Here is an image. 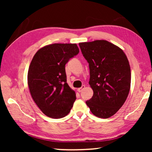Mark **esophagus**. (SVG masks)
<instances>
[{"label": "esophagus", "mask_w": 152, "mask_h": 152, "mask_svg": "<svg viewBox=\"0 0 152 152\" xmlns=\"http://www.w3.org/2000/svg\"><path fill=\"white\" fill-rule=\"evenodd\" d=\"M84 88H85V86H84V85L82 86V87H80V88H78V91L79 92H82V91H83V90L84 89Z\"/></svg>", "instance_id": "1"}]
</instances>
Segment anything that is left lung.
Here are the masks:
<instances>
[{
	"instance_id": "1",
	"label": "left lung",
	"mask_w": 152,
	"mask_h": 152,
	"mask_svg": "<svg viewBox=\"0 0 152 152\" xmlns=\"http://www.w3.org/2000/svg\"><path fill=\"white\" fill-rule=\"evenodd\" d=\"M88 61L89 84L94 94L86 101L92 114L107 119L124 104L129 92L131 69L121 49L106 40L80 43Z\"/></svg>"
}]
</instances>
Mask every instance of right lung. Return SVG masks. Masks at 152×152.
<instances>
[{
  "mask_svg": "<svg viewBox=\"0 0 152 152\" xmlns=\"http://www.w3.org/2000/svg\"><path fill=\"white\" fill-rule=\"evenodd\" d=\"M79 53L74 43H53L38 50L30 64L27 81L33 101L46 116L60 119L76 99L67 84L65 65Z\"/></svg>",
  "mask_w": 152,
  "mask_h": 152,
  "instance_id": "obj_1",
  "label": "right lung"
}]
</instances>
